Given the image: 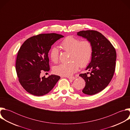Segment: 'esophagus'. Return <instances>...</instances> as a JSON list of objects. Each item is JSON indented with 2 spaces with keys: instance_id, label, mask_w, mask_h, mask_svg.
Listing matches in <instances>:
<instances>
[{
  "instance_id": "1",
  "label": "esophagus",
  "mask_w": 130,
  "mask_h": 130,
  "mask_svg": "<svg viewBox=\"0 0 130 130\" xmlns=\"http://www.w3.org/2000/svg\"><path fill=\"white\" fill-rule=\"evenodd\" d=\"M67 78L68 79H71V80H75V79H76V77H67Z\"/></svg>"
}]
</instances>
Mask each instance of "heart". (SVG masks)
<instances>
[{
    "label": "heart",
    "mask_w": 130,
    "mask_h": 130,
    "mask_svg": "<svg viewBox=\"0 0 130 130\" xmlns=\"http://www.w3.org/2000/svg\"><path fill=\"white\" fill-rule=\"evenodd\" d=\"M61 48L70 52V61L68 63H62L54 68V72L63 77H70L76 72L79 65L82 67L86 66L91 57L92 48L91 43L87 40L80 41L79 39L72 36H68L60 43ZM59 51L55 48H52L49 52L51 60L57 63L59 60Z\"/></svg>",
    "instance_id": "b5f03b06"
}]
</instances>
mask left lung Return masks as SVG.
<instances>
[{"mask_svg":"<svg viewBox=\"0 0 130 130\" xmlns=\"http://www.w3.org/2000/svg\"><path fill=\"white\" fill-rule=\"evenodd\" d=\"M77 35L89 41L92 45L91 61L85 69L90 71V76L85 73L79 76L86 82L82 92L93 95L103 90L112 80L115 70L116 50L105 37L97 31H81L77 32Z\"/></svg>","mask_w":130,"mask_h":130,"instance_id":"obj_1","label":"left lung"}]
</instances>
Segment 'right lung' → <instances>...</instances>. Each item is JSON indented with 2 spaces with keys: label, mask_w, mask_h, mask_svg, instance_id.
Here are the masks:
<instances>
[{
  "label": "right lung",
  "mask_w": 130,
  "mask_h": 130,
  "mask_svg": "<svg viewBox=\"0 0 130 130\" xmlns=\"http://www.w3.org/2000/svg\"><path fill=\"white\" fill-rule=\"evenodd\" d=\"M64 36L57 33L40 34L27 39L18 52L16 71L23 87L30 94L45 95L51 91L60 77L51 75L41 77L50 70L48 52L51 46Z\"/></svg>",
  "instance_id": "add662e5"
}]
</instances>
